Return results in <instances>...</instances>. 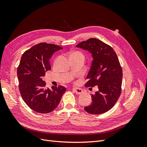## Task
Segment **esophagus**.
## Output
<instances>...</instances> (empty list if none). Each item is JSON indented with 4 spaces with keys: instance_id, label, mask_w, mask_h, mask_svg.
Here are the masks:
<instances>
[{
    "instance_id": "esophagus-1",
    "label": "esophagus",
    "mask_w": 147,
    "mask_h": 147,
    "mask_svg": "<svg viewBox=\"0 0 147 147\" xmlns=\"http://www.w3.org/2000/svg\"><path fill=\"white\" fill-rule=\"evenodd\" d=\"M73 91L75 92L77 95H81L83 93V90L80 88H73Z\"/></svg>"
}]
</instances>
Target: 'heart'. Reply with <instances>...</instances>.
<instances>
[{
	"label": "heart",
	"mask_w": 147,
	"mask_h": 147,
	"mask_svg": "<svg viewBox=\"0 0 147 147\" xmlns=\"http://www.w3.org/2000/svg\"><path fill=\"white\" fill-rule=\"evenodd\" d=\"M72 55H80V56H82V57H83V55L82 54V53L80 52H76L74 53H73Z\"/></svg>",
	"instance_id": "heart-1"
}]
</instances>
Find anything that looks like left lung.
I'll list each match as a JSON object with an SVG mask.
<instances>
[{
  "label": "left lung",
  "mask_w": 147,
  "mask_h": 147,
  "mask_svg": "<svg viewBox=\"0 0 147 147\" xmlns=\"http://www.w3.org/2000/svg\"><path fill=\"white\" fill-rule=\"evenodd\" d=\"M76 47L92 54L93 61L85 86H97L98 89L92 95V104L85 111L92 114L105 113L115 105L121 92L123 71L117 56L111 46L96 38L83 41Z\"/></svg>",
  "instance_id": "left-lung-1"
}]
</instances>
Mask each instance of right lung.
Segmentation results:
<instances>
[{"mask_svg": "<svg viewBox=\"0 0 147 147\" xmlns=\"http://www.w3.org/2000/svg\"><path fill=\"white\" fill-rule=\"evenodd\" d=\"M62 48L51 43H40L24 52L18 67L20 91L28 106L38 113H49L57 107L65 87L52 86L45 88L42 77L51 69L49 60L53 54Z\"/></svg>", "mask_w": 147, "mask_h": 147, "instance_id": "add662e5", "label": "right lung"}]
</instances>
